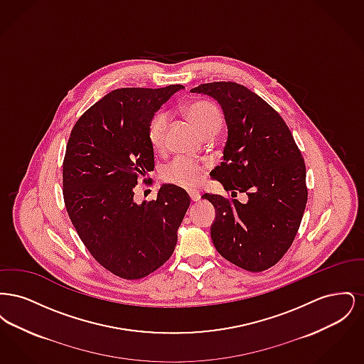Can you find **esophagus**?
Returning <instances> with one entry per match:
<instances>
[{"mask_svg": "<svg viewBox=\"0 0 364 364\" xmlns=\"http://www.w3.org/2000/svg\"><path fill=\"white\" fill-rule=\"evenodd\" d=\"M191 200L195 203V202H199V199H200V195L199 193H196V192H192L190 193Z\"/></svg>", "mask_w": 364, "mask_h": 364, "instance_id": "obj_1", "label": "esophagus"}]
</instances>
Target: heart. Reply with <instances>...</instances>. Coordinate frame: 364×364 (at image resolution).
<instances>
[{"instance_id": "b5f03b06", "label": "heart", "mask_w": 364, "mask_h": 364, "mask_svg": "<svg viewBox=\"0 0 364 364\" xmlns=\"http://www.w3.org/2000/svg\"><path fill=\"white\" fill-rule=\"evenodd\" d=\"M186 114L193 127L205 136L210 132H217L221 127L223 117L218 109L206 101H195L186 107ZM169 116L166 112H159L149 122L147 136L151 149L162 153L166 147V129ZM203 168L188 158L177 156L162 171V180L166 184L181 190L193 191L200 186Z\"/></svg>"}]
</instances>
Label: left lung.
I'll return each instance as SVG.
<instances>
[{
	"instance_id": "8db88e82",
	"label": "left lung",
	"mask_w": 364,
	"mask_h": 364,
	"mask_svg": "<svg viewBox=\"0 0 364 364\" xmlns=\"http://www.w3.org/2000/svg\"><path fill=\"white\" fill-rule=\"evenodd\" d=\"M191 92L214 98L225 116L224 161L210 176L232 195L248 196L240 203L203 195L215 208L211 240L226 260L263 272L284 257L301 223L307 203L304 159L282 117L247 87L214 82Z\"/></svg>"
}]
</instances>
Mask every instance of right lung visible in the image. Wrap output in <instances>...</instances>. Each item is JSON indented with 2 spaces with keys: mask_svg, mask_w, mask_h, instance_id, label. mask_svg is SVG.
I'll return each instance as SVG.
<instances>
[{
  "mask_svg": "<svg viewBox=\"0 0 364 364\" xmlns=\"http://www.w3.org/2000/svg\"><path fill=\"white\" fill-rule=\"evenodd\" d=\"M180 85L117 88L75 124L63 164L65 208L90 254L110 273L139 279L173 254L188 193L162 186L154 200L136 203L139 178L154 171L147 128Z\"/></svg>",
  "mask_w": 364,
  "mask_h": 364,
  "instance_id": "add662e5",
  "label": "right lung"
}]
</instances>
